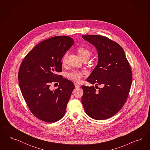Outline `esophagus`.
I'll return each mask as SVG.
<instances>
[{"mask_svg": "<svg viewBox=\"0 0 150 150\" xmlns=\"http://www.w3.org/2000/svg\"><path fill=\"white\" fill-rule=\"evenodd\" d=\"M74 85H75V87L76 88H79V87H80V85L79 83H74Z\"/></svg>", "mask_w": 150, "mask_h": 150, "instance_id": "1", "label": "esophagus"}]
</instances>
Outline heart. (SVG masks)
I'll list each match as a JSON object with an SVG mask.
<instances>
[{"mask_svg":"<svg viewBox=\"0 0 150 150\" xmlns=\"http://www.w3.org/2000/svg\"><path fill=\"white\" fill-rule=\"evenodd\" d=\"M77 52L78 54L80 57L81 58L87 55H90L89 50L84 47H79L77 48ZM67 58V54H65L64 55L62 60L63 64H64L66 63ZM85 73L84 71H79L77 70H73L67 74V77L73 81H79L81 79L82 77L83 76V75Z\"/></svg>","mask_w":150,"mask_h":150,"instance_id":"heart-1","label":"heart"}]
</instances>
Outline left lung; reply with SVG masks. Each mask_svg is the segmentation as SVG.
Wrapping results in <instances>:
<instances>
[{
	"instance_id": "obj_1",
	"label": "left lung",
	"mask_w": 150,
	"mask_h": 150,
	"mask_svg": "<svg viewBox=\"0 0 150 150\" xmlns=\"http://www.w3.org/2000/svg\"><path fill=\"white\" fill-rule=\"evenodd\" d=\"M98 52V64L87 81L103 87L82 86V103L86 113L96 120L113 117L127 100L132 83V71L122 47L108 38L99 35H82ZM98 87V86H97Z\"/></svg>"
}]
</instances>
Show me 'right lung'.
<instances>
[{
  "label": "right lung",
  "mask_w": 150,
  "mask_h": 150,
  "mask_svg": "<svg viewBox=\"0 0 150 150\" xmlns=\"http://www.w3.org/2000/svg\"><path fill=\"white\" fill-rule=\"evenodd\" d=\"M70 37H53L36 45L21 64L18 83L28 108L38 119L54 123L63 118L75 86L58 73L62 71V59L74 45ZM59 82L54 91L50 83Z\"/></svg>",
  "instance_id": "add662e5"
}]
</instances>
